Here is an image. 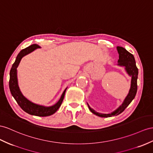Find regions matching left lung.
<instances>
[{
  "label": "left lung",
  "mask_w": 153,
  "mask_h": 153,
  "mask_svg": "<svg viewBox=\"0 0 153 153\" xmlns=\"http://www.w3.org/2000/svg\"><path fill=\"white\" fill-rule=\"evenodd\" d=\"M116 49L119 54V59L117 61V62H118L117 65L124 67L125 71L127 72L128 75L131 77V88L130 90H129V92L127 96L125 98L122 104L111 113L103 114V113L97 112L90 107L89 105L87 103L89 110L91 111V112H92L94 114L100 117H111L112 116L119 115L128 107V105L131 103V101L134 100L136 94L137 79H138V69L136 67L134 57L132 54H131L130 52H128L126 49H125L123 47L117 46Z\"/></svg>",
  "instance_id": "left-lung-1"
}]
</instances>
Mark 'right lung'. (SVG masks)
<instances>
[{
	"instance_id": "right-lung-1",
	"label": "right lung",
	"mask_w": 153,
	"mask_h": 153,
	"mask_svg": "<svg viewBox=\"0 0 153 153\" xmlns=\"http://www.w3.org/2000/svg\"><path fill=\"white\" fill-rule=\"evenodd\" d=\"M40 48L41 47L39 45L34 44L22 50L19 53L15 62L13 64L12 67H11L10 70L9 87L11 95H12L15 101H17L18 105L21 107L23 111L31 115L44 117L52 115L58 110L62 102V100L64 99L65 92L67 88H66L63 92H62L60 99L57 102L53 105L49 107H46L43 106V105L34 103L23 96L18 85L17 68L23 57L33 52L35 50Z\"/></svg>"
}]
</instances>
